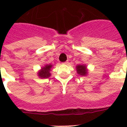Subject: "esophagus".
Returning a JSON list of instances; mask_svg holds the SVG:
<instances>
[{"label":"esophagus","instance_id":"esophagus-1","mask_svg":"<svg viewBox=\"0 0 127 127\" xmlns=\"http://www.w3.org/2000/svg\"><path fill=\"white\" fill-rule=\"evenodd\" d=\"M68 63H69V62H64V64H68Z\"/></svg>","mask_w":127,"mask_h":127}]
</instances>
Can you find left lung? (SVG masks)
<instances>
[{
	"mask_svg": "<svg viewBox=\"0 0 127 127\" xmlns=\"http://www.w3.org/2000/svg\"><path fill=\"white\" fill-rule=\"evenodd\" d=\"M76 70H77V74L81 76H85L87 74V69L85 65H79L76 66Z\"/></svg>",
	"mask_w": 127,
	"mask_h": 127,
	"instance_id": "8db88e82",
	"label": "left lung"
}]
</instances>
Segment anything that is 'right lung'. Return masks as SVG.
<instances>
[{"instance_id": "add662e5", "label": "right lung", "mask_w": 127, "mask_h": 127, "mask_svg": "<svg viewBox=\"0 0 127 127\" xmlns=\"http://www.w3.org/2000/svg\"><path fill=\"white\" fill-rule=\"evenodd\" d=\"M52 67L51 65H46L44 67H42L40 71L38 72V76L41 78H48L50 76V71L51 70V68Z\"/></svg>"}]
</instances>
